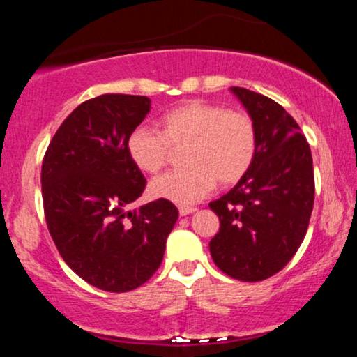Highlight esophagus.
Returning a JSON list of instances; mask_svg holds the SVG:
<instances>
[{
	"instance_id": "34e87169",
	"label": "esophagus",
	"mask_w": 357,
	"mask_h": 357,
	"mask_svg": "<svg viewBox=\"0 0 357 357\" xmlns=\"http://www.w3.org/2000/svg\"><path fill=\"white\" fill-rule=\"evenodd\" d=\"M195 211H196L195 206H179V215L181 216L191 215V213H195Z\"/></svg>"
}]
</instances>
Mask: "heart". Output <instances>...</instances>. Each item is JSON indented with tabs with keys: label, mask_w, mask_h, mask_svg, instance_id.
I'll return each mask as SVG.
<instances>
[{
	"label": "heart",
	"mask_w": 357,
	"mask_h": 357,
	"mask_svg": "<svg viewBox=\"0 0 357 357\" xmlns=\"http://www.w3.org/2000/svg\"><path fill=\"white\" fill-rule=\"evenodd\" d=\"M183 169L171 171L149 184L154 198L192 204L215 188L238 183L257 154V129L245 112L208 102H188L161 119V130L137 127L127 139L130 159L144 173H158L171 146H184Z\"/></svg>",
	"instance_id": "1"
}]
</instances>
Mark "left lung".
I'll return each mask as SVG.
<instances>
[{
	"label": "left lung",
	"instance_id": "8db88e82",
	"mask_svg": "<svg viewBox=\"0 0 357 357\" xmlns=\"http://www.w3.org/2000/svg\"><path fill=\"white\" fill-rule=\"evenodd\" d=\"M257 129V154L247 174L210 203L220 231L210 241L213 261L241 282L272 277L292 260L314 206V166L301 127L275 100L230 87Z\"/></svg>",
	"mask_w": 357,
	"mask_h": 357
}]
</instances>
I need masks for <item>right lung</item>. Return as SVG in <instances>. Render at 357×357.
Here are the masks:
<instances>
[{"instance_id":"right-lung-1","label":"right lung","mask_w":357,"mask_h":357,"mask_svg":"<svg viewBox=\"0 0 357 357\" xmlns=\"http://www.w3.org/2000/svg\"><path fill=\"white\" fill-rule=\"evenodd\" d=\"M149 109L147 97L126 93L84 102L59 127L43 158L52 238L77 275L107 292H129L153 277L178 220L166 199L127 210L146 186L127 139Z\"/></svg>"}]
</instances>
